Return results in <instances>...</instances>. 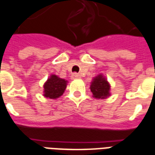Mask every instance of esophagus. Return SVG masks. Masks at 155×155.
I'll return each instance as SVG.
<instances>
[{"label":"esophagus","instance_id":"obj_1","mask_svg":"<svg viewBox=\"0 0 155 155\" xmlns=\"http://www.w3.org/2000/svg\"><path fill=\"white\" fill-rule=\"evenodd\" d=\"M79 78H80V74H78V73H73L72 75H71V79H72V80L79 79Z\"/></svg>","mask_w":155,"mask_h":155}]
</instances>
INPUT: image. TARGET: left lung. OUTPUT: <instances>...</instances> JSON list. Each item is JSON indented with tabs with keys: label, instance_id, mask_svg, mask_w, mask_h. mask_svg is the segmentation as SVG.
Instances as JSON below:
<instances>
[{
	"label": "left lung",
	"instance_id": "8db88e82",
	"mask_svg": "<svg viewBox=\"0 0 155 155\" xmlns=\"http://www.w3.org/2000/svg\"><path fill=\"white\" fill-rule=\"evenodd\" d=\"M90 89L93 97L97 99H105L110 96V84L101 74L93 78Z\"/></svg>",
	"mask_w": 155,
	"mask_h": 155
}]
</instances>
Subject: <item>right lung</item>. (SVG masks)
<instances>
[{
  "mask_svg": "<svg viewBox=\"0 0 155 155\" xmlns=\"http://www.w3.org/2000/svg\"><path fill=\"white\" fill-rule=\"evenodd\" d=\"M68 81L56 75H51L44 84V96L50 99H57L63 94Z\"/></svg>",
  "mask_w": 155,
  "mask_h": 155,
  "instance_id": "obj_1",
  "label": "right lung"
}]
</instances>
